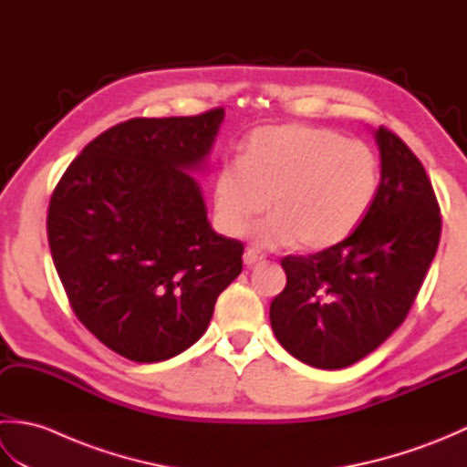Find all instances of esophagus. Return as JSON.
<instances>
[{
	"mask_svg": "<svg viewBox=\"0 0 467 467\" xmlns=\"http://www.w3.org/2000/svg\"><path fill=\"white\" fill-rule=\"evenodd\" d=\"M266 259V256L263 254V253H259V251H254V249H249L244 253V265L246 266H253V265H259V263H263Z\"/></svg>",
	"mask_w": 467,
	"mask_h": 467,
	"instance_id": "obj_1",
	"label": "esophagus"
}]
</instances>
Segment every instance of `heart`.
Masks as SVG:
<instances>
[{
    "instance_id": "1",
    "label": "heart",
    "mask_w": 467,
    "mask_h": 467,
    "mask_svg": "<svg viewBox=\"0 0 467 467\" xmlns=\"http://www.w3.org/2000/svg\"><path fill=\"white\" fill-rule=\"evenodd\" d=\"M375 152L329 128L306 124L254 130L241 154L214 178V214L226 234L243 236L266 208L273 214L254 231L263 246L299 239L321 251L347 239L379 192Z\"/></svg>"
}]
</instances>
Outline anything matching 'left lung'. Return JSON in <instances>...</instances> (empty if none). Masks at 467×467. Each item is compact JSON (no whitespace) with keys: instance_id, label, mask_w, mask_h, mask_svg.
<instances>
[{"instance_id":"1","label":"left lung","mask_w":467,"mask_h":467,"mask_svg":"<svg viewBox=\"0 0 467 467\" xmlns=\"http://www.w3.org/2000/svg\"><path fill=\"white\" fill-rule=\"evenodd\" d=\"M379 192L355 231L329 249L281 261L271 303L275 337L296 359L343 369L405 321L438 251L441 214L420 158L389 128L375 132Z\"/></svg>"}]
</instances>
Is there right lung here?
<instances>
[{
    "label": "right lung",
    "instance_id": "right-lung-1",
    "mask_svg": "<svg viewBox=\"0 0 467 467\" xmlns=\"http://www.w3.org/2000/svg\"><path fill=\"white\" fill-rule=\"evenodd\" d=\"M224 108L132 118L66 168L47 208V243L69 306L108 349L136 363L182 353L243 271L241 241L216 234L201 188Z\"/></svg>",
    "mask_w": 467,
    "mask_h": 467
}]
</instances>
